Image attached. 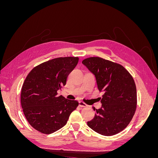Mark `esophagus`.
<instances>
[{
  "mask_svg": "<svg viewBox=\"0 0 158 158\" xmlns=\"http://www.w3.org/2000/svg\"><path fill=\"white\" fill-rule=\"evenodd\" d=\"M79 106L84 107H88V106L87 104H85L84 102H79Z\"/></svg>",
  "mask_w": 158,
  "mask_h": 158,
  "instance_id": "34e87169",
  "label": "esophagus"
}]
</instances>
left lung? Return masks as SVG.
Returning a JSON list of instances; mask_svg holds the SVG:
<instances>
[{
  "label": "left lung",
  "instance_id": "left-lung-1",
  "mask_svg": "<svg viewBox=\"0 0 158 158\" xmlns=\"http://www.w3.org/2000/svg\"><path fill=\"white\" fill-rule=\"evenodd\" d=\"M82 64L94 75L99 92H103L102 107L96 109L88 126L100 135L112 136L124 130L135 113L137 95L131 74L121 64L100 57H89Z\"/></svg>",
  "mask_w": 158,
  "mask_h": 158
}]
</instances>
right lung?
<instances>
[{
  "label": "right lung",
  "mask_w": 158,
  "mask_h": 158,
  "mask_svg": "<svg viewBox=\"0 0 158 158\" xmlns=\"http://www.w3.org/2000/svg\"><path fill=\"white\" fill-rule=\"evenodd\" d=\"M78 57H59L43 63L28 74L21 91L23 112L30 125L41 133L59 130L66 123L78 102L57 95L66 85L69 74Z\"/></svg>",
  "instance_id": "right-lung-1"
}]
</instances>
